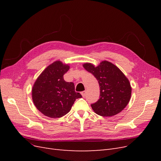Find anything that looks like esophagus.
Here are the masks:
<instances>
[{"label": "esophagus", "mask_w": 161, "mask_h": 161, "mask_svg": "<svg viewBox=\"0 0 161 161\" xmlns=\"http://www.w3.org/2000/svg\"><path fill=\"white\" fill-rule=\"evenodd\" d=\"M81 95H82V97H85V96H86V91L81 92Z\"/></svg>", "instance_id": "34e87169"}]
</instances>
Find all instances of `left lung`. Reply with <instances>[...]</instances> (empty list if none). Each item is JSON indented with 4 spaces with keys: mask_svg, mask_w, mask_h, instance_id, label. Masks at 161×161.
I'll use <instances>...</instances> for the list:
<instances>
[{
    "mask_svg": "<svg viewBox=\"0 0 161 161\" xmlns=\"http://www.w3.org/2000/svg\"><path fill=\"white\" fill-rule=\"evenodd\" d=\"M83 67L98 80L100 98L91 104L95 113L101 116L110 117L119 114L131 98V87L129 80L118 67L108 61H102L99 66L85 63Z\"/></svg>",
    "mask_w": 161,
    "mask_h": 161,
    "instance_id": "8db88e82",
    "label": "left lung"
}]
</instances>
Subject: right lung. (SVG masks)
Listing matches in <instances>:
<instances>
[{
	"mask_svg": "<svg viewBox=\"0 0 161 161\" xmlns=\"http://www.w3.org/2000/svg\"><path fill=\"white\" fill-rule=\"evenodd\" d=\"M69 64L56 61L38 76L32 88V99L36 108L44 115L59 118L70 111L76 99L82 95L75 91L73 82H66L64 75Z\"/></svg>",
	"mask_w": 161,
	"mask_h": 161,
	"instance_id": "obj_1",
	"label": "right lung"
}]
</instances>
